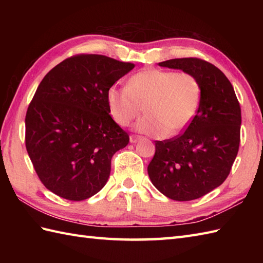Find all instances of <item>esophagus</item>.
<instances>
[{
  "instance_id": "34e87169",
  "label": "esophagus",
  "mask_w": 263,
  "mask_h": 263,
  "mask_svg": "<svg viewBox=\"0 0 263 263\" xmlns=\"http://www.w3.org/2000/svg\"><path fill=\"white\" fill-rule=\"evenodd\" d=\"M139 140H141V137H140V136H135V135L130 136V142H131V143H136V142H138Z\"/></svg>"
}]
</instances>
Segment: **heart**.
<instances>
[{"instance_id": "b5f03b06", "label": "heart", "mask_w": 263, "mask_h": 263, "mask_svg": "<svg viewBox=\"0 0 263 263\" xmlns=\"http://www.w3.org/2000/svg\"><path fill=\"white\" fill-rule=\"evenodd\" d=\"M201 85L190 72L144 69L128 78L126 88L111 86L107 105L114 121L126 126L142 113L136 130L163 138L177 135L191 124L198 113Z\"/></svg>"}]
</instances>
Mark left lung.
<instances>
[{
  "label": "left lung",
  "mask_w": 263,
  "mask_h": 263,
  "mask_svg": "<svg viewBox=\"0 0 263 263\" xmlns=\"http://www.w3.org/2000/svg\"><path fill=\"white\" fill-rule=\"evenodd\" d=\"M160 66L190 72L201 85L198 113L184 133L156 141L148 174L167 198L203 197L230 175L241 140V107L230 80L214 64L197 58L173 59Z\"/></svg>",
  "instance_id": "left-lung-1"
}]
</instances>
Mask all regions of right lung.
<instances>
[{
	"label": "right lung",
	"instance_id": "obj_1",
	"mask_svg": "<svg viewBox=\"0 0 263 263\" xmlns=\"http://www.w3.org/2000/svg\"><path fill=\"white\" fill-rule=\"evenodd\" d=\"M135 64L79 54L44 77L26 114V148L39 180L59 197L81 201L102 190L110 160L130 141L111 119L108 88Z\"/></svg>",
	"mask_w": 263,
	"mask_h": 263
}]
</instances>
